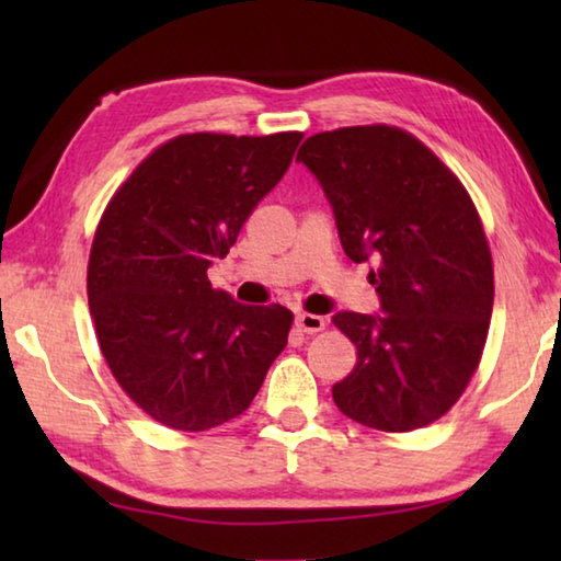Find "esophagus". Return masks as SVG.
I'll list each match as a JSON object with an SVG mask.
<instances>
[{"mask_svg": "<svg viewBox=\"0 0 561 561\" xmlns=\"http://www.w3.org/2000/svg\"><path fill=\"white\" fill-rule=\"evenodd\" d=\"M327 327V319L319 317V314H297V329L304 331V334H319V331H324Z\"/></svg>", "mask_w": 561, "mask_h": 561, "instance_id": "obj_1", "label": "esophagus"}]
</instances>
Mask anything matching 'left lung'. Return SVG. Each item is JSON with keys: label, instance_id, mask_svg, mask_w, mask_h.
<instances>
[{"label": "left lung", "instance_id": "left-lung-1", "mask_svg": "<svg viewBox=\"0 0 561 561\" xmlns=\"http://www.w3.org/2000/svg\"><path fill=\"white\" fill-rule=\"evenodd\" d=\"M297 160L324 187L346 257L378 262L383 317L331 319L356 346L334 403L383 433L425 428L458 403L488 341L495 272L478 207L428 146L386 123L317 133Z\"/></svg>", "mask_w": 561, "mask_h": 561}]
</instances>
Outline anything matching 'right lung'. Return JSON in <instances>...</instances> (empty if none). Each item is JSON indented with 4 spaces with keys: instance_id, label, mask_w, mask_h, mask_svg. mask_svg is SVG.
Returning a JSON list of instances; mask_svg holds the SVG:
<instances>
[{
    "instance_id": "1",
    "label": "right lung",
    "mask_w": 561,
    "mask_h": 561,
    "mask_svg": "<svg viewBox=\"0 0 561 561\" xmlns=\"http://www.w3.org/2000/svg\"><path fill=\"white\" fill-rule=\"evenodd\" d=\"M304 133H183L140 160L103 210L87 289L101 354L140 411L201 433L250 408L294 314L213 289L242 225L279 183Z\"/></svg>"
}]
</instances>
